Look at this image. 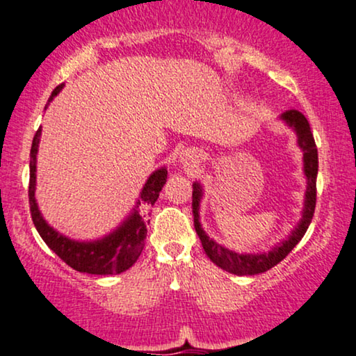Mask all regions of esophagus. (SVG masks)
Returning <instances> with one entry per match:
<instances>
[{
  "mask_svg": "<svg viewBox=\"0 0 356 356\" xmlns=\"http://www.w3.org/2000/svg\"><path fill=\"white\" fill-rule=\"evenodd\" d=\"M186 161H187V159H186Z\"/></svg>",
  "mask_w": 356,
  "mask_h": 356,
  "instance_id": "obj_1",
  "label": "esophagus"
}]
</instances>
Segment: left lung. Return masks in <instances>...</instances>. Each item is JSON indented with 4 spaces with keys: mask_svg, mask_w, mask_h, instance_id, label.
Wrapping results in <instances>:
<instances>
[{
    "mask_svg": "<svg viewBox=\"0 0 356 356\" xmlns=\"http://www.w3.org/2000/svg\"><path fill=\"white\" fill-rule=\"evenodd\" d=\"M281 120L294 129L296 136H298V146L302 149V163H304V175L307 179V188H305V199L302 217L299 223L296 225L291 235L282 240L277 245H274L266 253H236L225 248L223 245L213 241L207 235L200 225V200L204 197V188L199 182H193L192 186V211H193V227H195L197 235H199L202 246H204L205 254L209 256L211 263L217 264L218 268L225 271L236 274V276H253L268 271L277 263H281L287 254L294 250V246L302 240V236L307 232L310 222H312L314 210H316V195H317V170H318V154L317 146L314 141L312 133H310V124L305 116L298 110H287L281 115Z\"/></svg>",
    "mask_w": 356,
    "mask_h": 356,
    "instance_id": "left-lung-1",
    "label": "left lung"
}]
</instances>
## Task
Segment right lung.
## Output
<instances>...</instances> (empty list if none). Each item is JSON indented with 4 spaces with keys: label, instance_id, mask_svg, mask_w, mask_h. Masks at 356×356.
Returning <instances> with one entry per match:
<instances>
[{
    "label": "right lung",
    "instance_id": "1",
    "mask_svg": "<svg viewBox=\"0 0 356 356\" xmlns=\"http://www.w3.org/2000/svg\"><path fill=\"white\" fill-rule=\"evenodd\" d=\"M64 83L58 85L54 90L47 105L54 100V97L60 92ZM40 131L34 134L33 146H31V161H29V205H31V217H33L35 230L39 232L40 238L46 241V245L60 258L64 263L69 264L79 273L87 274H120L126 271L136 263V259L141 254L143 246H145L147 222L145 220L146 215H141V210H149L156 200L159 199V192L163 191L165 179H168V169L159 168L154 170L139 193V199L131 210V213L123 220L120 227H116L113 232L93 241H79L58 233L56 228H52L42 213H40L38 200H35V163H38V151L40 141Z\"/></svg>",
    "mask_w": 356,
    "mask_h": 356
}]
</instances>
